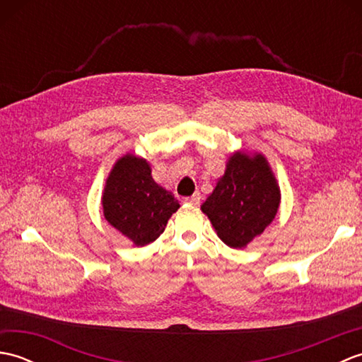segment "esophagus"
Returning <instances> with one entry per match:
<instances>
[{
    "instance_id": "34e87169",
    "label": "esophagus",
    "mask_w": 362,
    "mask_h": 362,
    "mask_svg": "<svg viewBox=\"0 0 362 362\" xmlns=\"http://www.w3.org/2000/svg\"><path fill=\"white\" fill-rule=\"evenodd\" d=\"M185 202H188L191 205H199V204H201V194L194 193L191 197H185Z\"/></svg>"
}]
</instances>
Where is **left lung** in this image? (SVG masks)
<instances>
[{"mask_svg": "<svg viewBox=\"0 0 362 362\" xmlns=\"http://www.w3.org/2000/svg\"><path fill=\"white\" fill-rule=\"evenodd\" d=\"M280 205V188L263 153L235 152L224 175L201 210L218 236L233 249H243L264 232Z\"/></svg>", "mask_w": 362, "mask_h": 362, "instance_id": "1", "label": "left lung"}]
</instances>
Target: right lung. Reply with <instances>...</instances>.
I'll return each instance as SVG.
<instances>
[{"mask_svg": "<svg viewBox=\"0 0 362 362\" xmlns=\"http://www.w3.org/2000/svg\"><path fill=\"white\" fill-rule=\"evenodd\" d=\"M179 202L153 182L148 161L132 153L121 157L107 177L103 209L107 222L135 245H146L163 233Z\"/></svg>", "mask_w": 362, "mask_h": 362, "instance_id": "right-lung-1", "label": "right lung"}]
</instances>
